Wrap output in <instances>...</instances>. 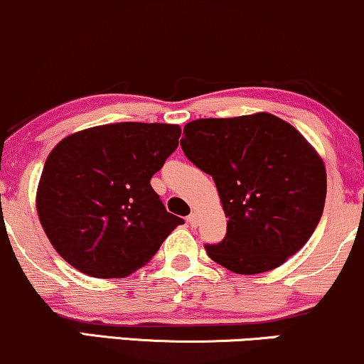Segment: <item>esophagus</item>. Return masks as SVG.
I'll return each mask as SVG.
<instances>
[{
  "mask_svg": "<svg viewBox=\"0 0 364 364\" xmlns=\"http://www.w3.org/2000/svg\"><path fill=\"white\" fill-rule=\"evenodd\" d=\"M186 222L190 223L191 227H196V225H198V215L195 213V211H193V213H191L190 216H188V218H186Z\"/></svg>",
  "mask_w": 364,
  "mask_h": 364,
  "instance_id": "34e87169",
  "label": "esophagus"
}]
</instances>
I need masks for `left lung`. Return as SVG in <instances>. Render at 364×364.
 <instances>
[{
  "instance_id": "obj_1",
  "label": "left lung",
  "mask_w": 364,
  "mask_h": 364,
  "mask_svg": "<svg viewBox=\"0 0 364 364\" xmlns=\"http://www.w3.org/2000/svg\"><path fill=\"white\" fill-rule=\"evenodd\" d=\"M183 153L213 178L227 235L206 245L216 264L252 275L282 265L309 240L323 216L326 166L296 127L269 112L196 119Z\"/></svg>"
}]
</instances>
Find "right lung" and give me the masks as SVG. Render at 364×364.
<instances>
[{"instance_id":"add662e5","label":"right lung","mask_w":364,"mask_h":364,"mask_svg":"<svg viewBox=\"0 0 364 364\" xmlns=\"http://www.w3.org/2000/svg\"><path fill=\"white\" fill-rule=\"evenodd\" d=\"M179 136L178 124L119 122L73 132L55 146L36 211L63 260L90 277L122 279L153 259L185 223L151 186Z\"/></svg>"}]
</instances>
